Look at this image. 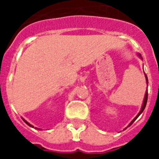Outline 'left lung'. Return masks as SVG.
<instances>
[{"instance_id":"1","label":"left lung","mask_w":159,"mask_h":159,"mask_svg":"<svg viewBox=\"0 0 159 159\" xmlns=\"http://www.w3.org/2000/svg\"><path fill=\"white\" fill-rule=\"evenodd\" d=\"M138 56L139 57H140V58H142V57H141V55L139 54V53H138ZM145 75V78H146V82H147V84H148V77H147V76H146V74H144ZM147 100H148V90H147V91H146V92H145V95H144V98H143V105H142V107H141V110H140V111H139V114L138 115H137V116H135V117H134V119L133 120L131 121L130 123H129V125L128 126H129V125H132V124L134 123V120H135L136 119L138 118L139 116H140L141 114H142V112H143V110H144V108H145V106H146V104H147ZM126 129V128H125Z\"/></svg>"}]
</instances>
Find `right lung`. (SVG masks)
Listing matches in <instances>:
<instances>
[{
	"label": "right lung",
	"mask_w": 159,
	"mask_h": 159,
	"mask_svg": "<svg viewBox=\"0 0 159 159\" xmlns=\"http://www.w3.org/2000/svg\"><path fill=\"white\" fill-rule=\"evenodd\" d=\"M22 119H23V118H22ZM23 120L25 121V123H26V124H27V125H28L29 126H30V127H32V128H34V126L32 125H30V124L29 123V122H27V121H26L25 120V119H23ZM34 129H38V128H34Z\"/></svg>",
	"instance_id": "add662e5"
}]
</instances>
